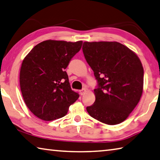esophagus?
Listing matches in <instances>:
<instances>
[{"instance_id": "esophagus-1", "label": "esophagus", "mask_w": 160, "mask_h": 160, "mask_svg": "<svg viewBox=\"0 0 160 160\" xmlns=\"http://www.w3.org/2000/svg\"><path fill=\"white\" fill-rule=\"evenodd\" d=\"M86 88H83L82 90L80 91V93H81V95H83V94L86 93Z\"/></svg>"}]
</instances>
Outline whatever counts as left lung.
I'll return each mask as SVG.
<instances>
[{"label": "left lung", "mask_w": 160, "mask_h": 160, "mask_svg": "<svg viewBox=\"0 0 160 160\" xmlns=\"http://www.w3.org/2000/svg\"><path fill=\"white\" fill-rule=\"evenodd\" d=\"M83 52L98 82L96 101L86 108L93 118L108 125L127 119L143 90V67L135 52L116 41L83 42Z\"/></svg>", "instance_id": "1"}]
</instances>
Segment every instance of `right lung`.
Instances as JSON below:
<instances>
[{"label": "right lung", "instance_id": "obj_1", "mask_svg": "<svg viewBox=\"0 0 160 160\" xmlns=\"http://www.w3.org/2000/svg\"><path fill=\"white\" fill-rule=\"evenodd\" d=\"M82 43L44 41L24 58L19 72L21 92L27 108L38 118L52 121L65 116L79 97L72 90L65 69Z\"/></svg>", "mask_w": 160, "mask_h": 160}]
</instances>
